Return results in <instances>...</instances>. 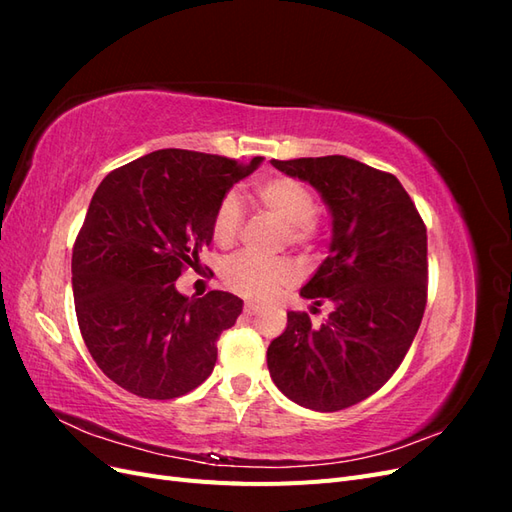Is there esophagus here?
<instances>
[{
	"mask_svg": "<svg viewBox=\"0 0 512 512\" xmlns=\"http://www.w3.org/2000/svg\"><path fill=\"white\" fill-rule=\"evenodd\" d=\"M258 305L256 303H252V301H247L245 305H243V314H247V316H254V314H258Z\"/></svg>",
	"mask_w": 512,
	"mask_h": 512,
	"instance_id": "1",
	"label": "esophagus"
}]
</instances>
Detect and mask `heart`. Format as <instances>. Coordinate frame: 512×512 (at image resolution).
Masks as SVG:
<instances>
[{
  "label": "heart",
  "mask_w": 512,
  "mask_h": 512,
  "mask_svg": "<svg viewBox=\"0 0 512 512\" xmlns=\"http://www.w3.org/2000/svg\"><path fill=\"white\" fill-rule=\"evenodd\" d=\"M258 205L286 226L290 243H305L312 235L316 218L314 196L297 179L273 177L256 185ZM243 224L241 203L235 194H228L213 215V239L220 247H230L237 241ZM294 277L292 267L284 260L267 262L250 254H239L226 262L222 280L232 292L247 299H269Z\"/></svg>",
  "instance_id": "obj_1"
}]
</instances>
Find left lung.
<instances>
[{
    "instance_id": "8db88e82",
    "label": "left lung",
    "mask_w": 512,
    "mask_h": 512,
    "mask_svg": "<svg viewBox=\"0 0 512 512\" xmlns=\"http://www.w3.org/2000/svg\"><path fill=\"white\" fill-rule=\"evenodd\" d=\"M312 185L331 213L329 256L301 288L333 312L320 327L288 312L267 350L271 380L294 404L335 412L389 380L427 303V228L395 175L346 156L271 160Z\"/></svg>"
}]
</instances>
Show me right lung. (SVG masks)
Instances as JSON below:
<instances>
[{
    "mask_svg": "<svg viewBox=\"0 0 512 512\" xmlns=\"http://www.w3.org/2000/svg\"><path fill=\"white\" fill-rule=\"evenodd\" d=\"M260 162L160 149L98 185L74 243L72 292L89 354L121 389L175 399L211 376L243 301L222 290L185 297L175 282L213 241L226 192Z\"/></svg>",
    "mask_w": 512,
    "mask_h": 512,
    "instance_id": "obj_1",
    "label": "right lung"
}]
</instances>
